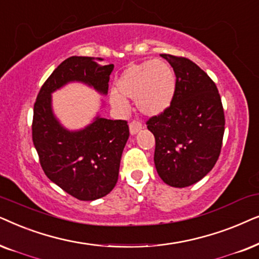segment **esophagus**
Instances as JSON below:
<instances>
[{
	"label": "esophagus",
	"mask_w": 259,
	"mask_h": 259,
	"mask_svg": "<svg viewBox=\"0 0 259 259\" xmlns=\"http://www.w3.org/2000/svg\"><path fill=\"white\" fill-rule=\"evenodd\" d=\"M141 129H142V124H141L140 122H137V120H133V122H130L129 130H130V134H132V135H136V134L139 133Z\"/></svg>",
	"instance_id": "esophagus-1"
}]
</instances>
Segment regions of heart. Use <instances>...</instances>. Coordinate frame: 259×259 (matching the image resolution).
Segmentation results:
<instances>
[{
    "label": "heart",
    "instance_id": "b5f03b06",
    "mask_svg": "<svg viewBox=\"0 0 259 259\" xmlns=\"http://www.w3.org/2000/svg\"><path fill=\"white\" fill-rule=\"evenodd\" d=\"M177 77L170 65L155 59L129 65L110 92V103L118 111L129 108L126 98L135 101L136 108L146 116H158L173 102Z\"/></svg>",
    "mask_w": 259,
    "mask_h": 259
}]
</instances>
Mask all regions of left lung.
I'll list each match as a JSON object with an SVG mask.
<instances>
[{
	"label": "left lung",
	"instance_id": "obj_1",
	"mask_svg": "<svg viewBox=\"0 0 259 259\" xmlns=\"http://www.w3.org/2000/svg\"><path fill=\"white\" fill-rule=\"evenodd\" d=\"M177 77L169 108L147 122L155 136L157 174L171 187L194 185L214 167L220 155L225 116L218 89L187 58L161 54Z\"/></svg>",
	"mask_w": 259,
	"mask_h": 259
}]
</instances>
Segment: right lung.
Here are the masks:
<instances>
[{
    "mask_svg": "<svg viewBox=\"0 0 259 259\" xmlns=\"http://www.w3.org/2000/svg\"><path fill=\"white\" fill-rule=\"evenodd\" d=\"M98 61L102 58H67L45 81L34 104L32 136L41 167L52 182L82 201L103 198L116 186L129 126L126 120L97 115L82 129L68 130L54 115L52 94L81 82L108 95L113 65Z\"/></svg>",
    "mask_w": 259,
    "mask_h": 259,
    "instance_id": "1",
    "label": "right lung"
}]
</instances>
